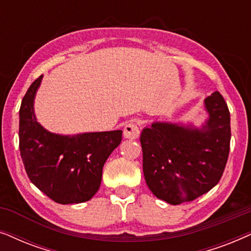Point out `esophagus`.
<instances>
[{
	"instance_id": "esophagus-1",
	"label": "esophagus",
	"mask_w": 251,
	"mask_h": 251,
	"mask_svg": "<svg viewBox=\"0 0 251 251\" xmlns=\"http://www.w3.org/2000/svg\"><path fill=\"white\" fill-rule=\"evenodd\" d=\"M139 129H140V125L138 122L136 121L129 122L128 125L125 126V129H123V136L129 139H137L140 133Z\"/></svg>"
}]
</instances>
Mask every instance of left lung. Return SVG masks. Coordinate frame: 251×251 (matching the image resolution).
I'll list each match as a JSON object with an SVG mask.
<instances>
[{
  "instance_id": "left-lung-1",
  "label": "left lung",
  "mask_w": 251,
  "mask_h": 251,
  "mask_svg": "<svg viewBox=\"0 0 251 251\" xmlns=\"http://www.w3.org/2000/svg\"><path fill=\"white\" fill-rule=\"evenodd\" d=\"M209 118L200 129L154 122L140 135L147 186L170 204L190 202L218 184L231 142V118L218 91L204 99Z\"/></svg>"
}]
</instances>
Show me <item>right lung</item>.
I'll return each instance as SVG.
<instances>
[{
  "label": "right lung",
  "instance_id": "add662e5",
  "mask_svg": "<svg viewBox=\"0 0 251 251\" xmlns=\"http://www.w3.org/2000/svg\"><path fill=\"white\" fill-rule=\"evenodd\" d=\"M42 75L30 84L19 109V150L29 180L60 204L82 203L97 193L102 167L122 140V130L74 136L48 131L37 122L34 98Z\"/></svg>",
  "mask_w": 251,
  "mask_h": 251
}]
</instances>
